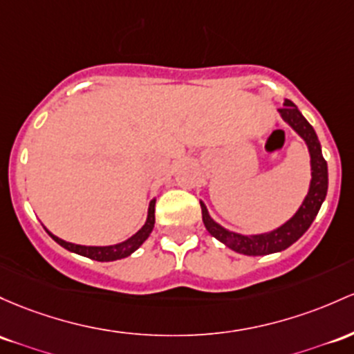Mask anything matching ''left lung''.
<instances>
[{
	"label": "left lung",
	"mask_w": 354,
	"mask_h": 354,
	"mask_svg": "<svg viewBox=\"0 0 354 354\" xmlns=\"http://www.w3.org/2000/svg\"><path fill=\"white\" fill-rule=\"evenodd\" d=\"M279 115L284 120L289 127H292L296 133L301 136L302 141L306 142L309 151V165H310V181L309 189L306 193L304 200H302L301 207L296 209L289 220L279 225L277 228L270 232H263V234H239V232L228 230L218 221H215L209 215L207 205L200 200L201 205V216H203V223L207 227L208 234L220 240L223 245L236 252V254L248 255V257H259V255H269L275 252L286 250L287 247L297 242L302 235L308 232L314 218H316L317 212H319L322 201H324L326 193H328V162L322 158L321 142L317 139L316 131L310 124L306 120L304 115L301 114L296 104L292 100L286 99L284 107L279 109Z\"/></svg>",
	"instance_id": "1"
}]
</instances>
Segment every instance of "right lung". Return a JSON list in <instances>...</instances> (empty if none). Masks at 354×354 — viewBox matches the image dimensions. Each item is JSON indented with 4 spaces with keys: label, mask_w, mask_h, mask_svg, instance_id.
<instances>
[{
    "label": "right lung",
    "mask_w": 354,
    "mask_h": 354,
    "mask_svg": "<svg viewBox=\"0 0 354 354\" xmlns=\"http://www.w3.org/2000/svg\"><path fill=\"white\" fill-rule=\"evenodd\" d=\"M154 205H156V198H153V200L149 201L145 225H142L134 235H131L129 239L122 240V242L119 243H114V245H79V243H72L67 242V240L58 239V236L53 235L48 228H45V230L48 232V235L55 240L58 245L67 248V250L73 252V254H79L82 255V257L97 260V262H112V260L129 257L131 254H134V252L146 242L147 236L151 235V232H153L154 228Z\"/></svg>",
    "instance_id": "1"
}]
</instances>
